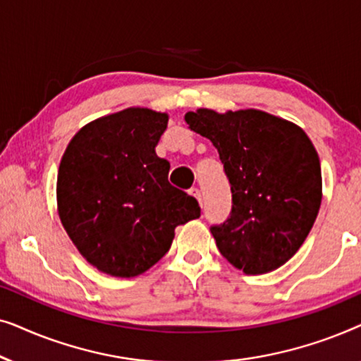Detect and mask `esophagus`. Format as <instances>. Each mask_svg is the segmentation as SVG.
Listing matches in <instances>:
<instances>
[{
  "label": "esophagus",
  "instance_id": "obj_1",
  "mask_svg": "<svg viewBox=\"0 0 361 361\" xmlns=\"http://www.w3.org/2000/svg\"><path fill=\"white\" fill-rule=\"evenodd\" d=\"M189 194L192 195V197H195L197 200H199V204H200V207L204 205L202 204V192H200V189H197V187H192V189L189 190Z\"/></svg>",
  "mask_w": 361,
  "mask_h": 361
}]
</instances>
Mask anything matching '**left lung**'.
I'll return each instance as SVG.
<instances>
[{"label":"left lung","instance_id":"1","mask_svg":"<svg viewBox=\"0 0 361 361\" xmlns=\"http://www.w3.org/2000/svg\"><path fill=\"white\" fill-rule=\"evenodd\" d=\"M185 123L216 147L231 185L230 219L210 228L224 258L253 276L288 263L322 202L319 154L305 131L255 108H199Z\"/></svg>","mask_w":361,"mask_h":361}]
</instances>
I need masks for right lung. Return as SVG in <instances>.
Segmentation results:
<instances>
[{
    "mask_svg": "<svg viewBox=\"0 0 361 361\" xmlns=\"http://www.w3.org/2000/svg\"><path fill=\"white\" fill-rule=\"evenodd\" d=\"M167 121V113L131 106L87 123L66 147L59 216L102 273H146L169 251L176 226L200 216L199 202L169 184V162L154 151Z\"/></svg>",
    "mask_w": 361,
    "mask_h": 361,
    "instance_id": "add662e5",
    "label": "right lung"
}]
</instances>
